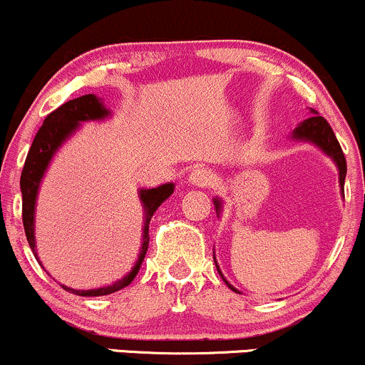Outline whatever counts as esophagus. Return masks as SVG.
<instances>
[{"mask_svg":"<svg viewBox=\"0 0 365 365\" xmlns=\"http://www.w3.org/2000/svg\"><path fill=\"white\" fill-rule=\"evenodd\" d=\"M189 180L192 185L208 187V185H212L215 178H213V173L210 170H206V168H195V170H192V173H190Z\"/></svg>","mask_w":365,"mask_h":365,"instance_id":"esophagus-1","label":"esophagus"}]
</instances>
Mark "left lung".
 I'll return each mask as SVG.
<instances>
[{
    "instance_id": "1",
    "label": "left lung",
    "mask_w": 365,
    "mask_h": 365,
    "mask_svg": "<svg viewBox=\"0 0 365 365\" xmlns=\"http://www.w3.org/2000/svg\"><path fill=\"white\" fill-rule=\"evenodd\" d=\"M313 113H314L313 117L306 118V120L302 122L297 129H295L294 138H297V140L313 141V143H317L322 150L327 152L329 155L336 160L337 168H339V183H341V187H343L344 176H346V159H344V153H343V150H341L339 141H337L336 134H334V131H332L331 125H329V122L325 120L324 117H320L318 112H313ZM215 208H217V212H220V201H215ZM217 269H218V266H217ZM218 273H220V269H218ZM220 276H222V273H220ZM222 278H224V276H222ZM224 282L229 285V282L225 278H224ZM229 289L234 290V292H237L232 285H229Z\"/></svg>"
}]
</instances>
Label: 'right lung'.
Masks as SVG:
<instances>
[{
	"label": "right lung",
	"instance_id": "add662e5",
	"mask_svg": "<svg viewBox=\"0 0 365 365\" xmlns=\"http://www.w3.org/2000/svg\"><path fill=\"white\" fill-rule=\"evenodd\" d=\"M108 115L105 106L101 105L99 98H96L94 94H86L80 96V98L71 99V101L64 103L59 108L53 110L52 113H48L45 117L43 124L38 129L36 136H34L33 145H31L28 157H26L24 168H22L21 175V190H22V224H24L26 237H28V243L31 250L34 252V201H36V192L38 185H40V180L43 176L45 170H47L48 163H51L53 152L61 147L64 140H66L70 134L78 128V122L82 120H96V118H103ZM173 194V183H166V185H160L157 189H145L140 192L141 202L145 206V225H143V245H141V253L140 259H138L136 266L133 267V271L128 276H124L122 279H118L117 283H113L112 287H103V289L96 290H73L64 287L66 290H70L71 294L83 295V297H94V295H106L117 292V290L124 289L129 283L133 282L134 276L140 271L141 262L145 259V253L148 248V224H150L152 215L155 213V210L163 205V201H166L168 197ZM36 257V252H34Z\"/></svg>",
	"mask_w": 365,
	"mask_h": 365
}]
</instances>
